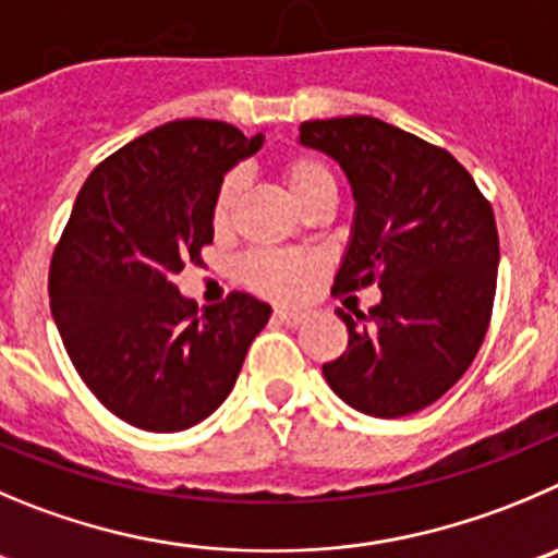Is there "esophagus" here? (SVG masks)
<instances>
[{"label": "esophagus", "instance_id": "1", "mask_svg": "<svg viewBox=\"0 0 558 558\" xmlns=\"http://www.w3.org/2000/svg\"><path fill=\"white\" fill-rule=\"evenodd\" d=\"M304 312L299 310H284V306H279V310H274V320L279 323H288V326H301L304 323Z\"/></svg>", "mask_w": 558, "mask_h": 558}]
</instances>
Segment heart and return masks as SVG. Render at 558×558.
<instances>
[{
  "label": "heart",
  "mask_w": 558,
  "mask_h": 558,
  "mask_svg": "<svg viewBox=\"0 0 558 558\" xmlns=\"http://www.w3.org/2000/svg\"><path fill=\"white\" fill-rule=\"evenodd\" d=\"M282 178L290 194L301 208L323 194H337L331 169L315 156H293L282 163ZM243 191V172L232 169L221 180L214 199V225L219 230L230 227L235 216L238 199ZM323 270V259L312 252H279V248H259L243 257L241 279L259 295L279 301H293L310 288V282Z\"/></svg>",
  "instance_id": "b5f03b06"
}]
</instances>
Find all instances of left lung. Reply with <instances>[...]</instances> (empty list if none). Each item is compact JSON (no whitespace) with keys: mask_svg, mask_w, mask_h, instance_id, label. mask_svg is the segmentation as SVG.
Instances as JSON below:
<instances>
[{"mask_svg":"<svg viewBox=\"0 0 558 558\" xmlns=\"http://www.w3.org/2000/svg\"><path fill=\"white\" fill-rule=\"evenodd\" d=\"M301 145L331 156L353 189V238L333 290L378 284L380 304L337 310L348 350L323 364L328 386L355 411L397 418L447 395L493 315L498 230L469 169L378 117L301 123Z\"/></svg>","mask_w":558,"mask_h":558,"instance_id":"left-lung-1","label":"left lung"}]
</instances>
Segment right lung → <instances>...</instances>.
Returning a JSON list of instances; mask_svg holds the SVG:
<instances>
[{"mask_svg": "<svg viewBox=\"0 0 558 558\" xmlns=\"http://www.w3.org/2000/svg\"><path fill=\"white\" fill-rule=\"evenodd\" d=\"M259 145L219 120H174L111 153L78 191L51 257V315L87 389L134 427L208 418L268 323L252 295L199 312L172 282L203 263L225 172Z\"/></svg>", "mask_w": 558, "mask_h": 558, "instance_id": "obj_1", "label": "right lung"}]
</instances>
